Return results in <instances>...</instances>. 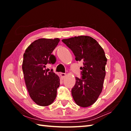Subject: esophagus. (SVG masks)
<instances>
[{
	"label": "esophagus",
	"mask_w": 131,
	"mask_h": 131,
	"mask_svg": "<svg viewBox=\"0 0 131 131\" xmlns=\"http://www.w3.org/2000/svg\"><path fill=\"white\" fill-rule=\"evenodd\" d=\"M60 75H61V77L62 78V79H63L64 78H65V77H66V74H65V73H60Z\"/></svg>",
	"instance_id": "1"
}]
</instances>
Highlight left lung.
<instances>
[{
  "label": "left lung",
  "instance_id": "1",
  "mask_svg": "<svg viewBox=\"0 0 131 131\" xmlns=\"http://www.w3.org/2000/svg\"><path fill=\"white\" fill-rule=\"evenodd\" d=\"M73 52L75 60L83 62L81 78L76 77L71 94L76 104L85 107L93 104L101 93L106 75L107 58L97 41L88 36L62 39Z\"/></svg>",
  "mask_w": 131,
  "mask_h": 131
}]
</instances>
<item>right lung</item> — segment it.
I'll list each match as a JSON object with an SVG mask.
<instances>
[{"instance_id":"1","label":"right lung","mask_w":131,"mask_h":131,"mask_svg":"<svg viewBox=\"0 0 131 131\" xmlns=\"http://www.w3.org/2000/svg\"><path fill=\"white\" fill-rule=\"evenodd\" d=\"M60 39L41 38L27 47L24 54L23 73L27 90L31 99L38 105L46 106L54 101L60 78L53 70L47 71V63L54 64L56 58L52 54Z\"/></svg>"}]
</instances>
